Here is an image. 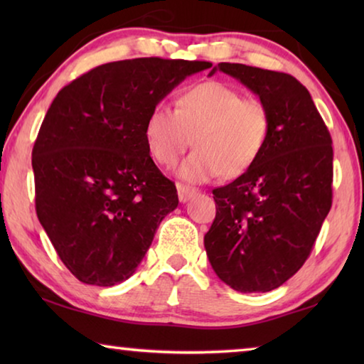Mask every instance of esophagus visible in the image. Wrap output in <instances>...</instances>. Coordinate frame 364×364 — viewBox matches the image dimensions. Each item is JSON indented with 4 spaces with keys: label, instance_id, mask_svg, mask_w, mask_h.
I'll use <instances>...</instances> for the list:
<instances>
[{
    "label": "esophagus",
    "instance_id": "obj_1",
    "mask_svg": "<svg viewBox=\"0 0 364 364\" xmlns=\"http://www.w3.org/2000/svg\"><path fill=\"white\" fill-rule=\"evenodd\" d=\"M176 191H178V199H180V202H183V204L184 202H188L189 199H193L197 193L194 188L186 186V184H181V183L176 184Z\"/></svg>",
    "mask_w": 364,
    "mask_h": 364
}]
</instances>
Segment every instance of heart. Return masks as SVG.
Masks as SVG:
<instances>
[{"instance_id": "1", "label": "heart", "mask_w": 364, "mask_h": 364, "mask_svg": "<svg viewBox=\"0 0 364 364\" xmlns=\"http://www.w3.org/2000/svg\"><path fill=\"white\" fill-rule=\"evenodd\" d=\"M269 134V114L255 97L220 82L184 90L176 110L167 104L151 109L144 125L146 144L160 165L171 167L193 143L196 149L176 173L189 183H207L223 173L244 175L260 157Z\"/></svg>"}]
</instances>
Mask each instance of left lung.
<instances>
[{
  "instance_id": "left-lung-1",
  "label": "left lung",
  "mask_w": 364,
  "mask_h": 364,
  "mask_svg": "<svg viewBox=\"0 0 364 364\" xmlns=\"http://www.w3.org/2000/svg\"><path fill=\"white\" fill-rule=\"evenodd\" d=\"M269 114L260 157L232 183L213 189L217 204L204 245L218 278L237 292H268L310 255L332 205V139L310 93L289 73L220 63Z\"/></svg>"
}]
</instances>
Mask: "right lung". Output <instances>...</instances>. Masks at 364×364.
Instances as JSON below:
<instances>
[{
    "label": "right lung",
    "mask_w": 364,
    "mask_h": 364,
    "mask_svg": "<svg viewBox=\"0 0 364 364\" xmlns=\"http://www.w3.org/2000/svg\"><path fill=\"white\" fill-rule=\"evenodd\" d=\"M205 60L139 58L96 67L64 86L32 152L36 215L85 284L110 287L136 271L178 207L175 184L149 156L151 109Z\"/></svg>",
    "instance_id": "obj_1"
}]
</instances>
